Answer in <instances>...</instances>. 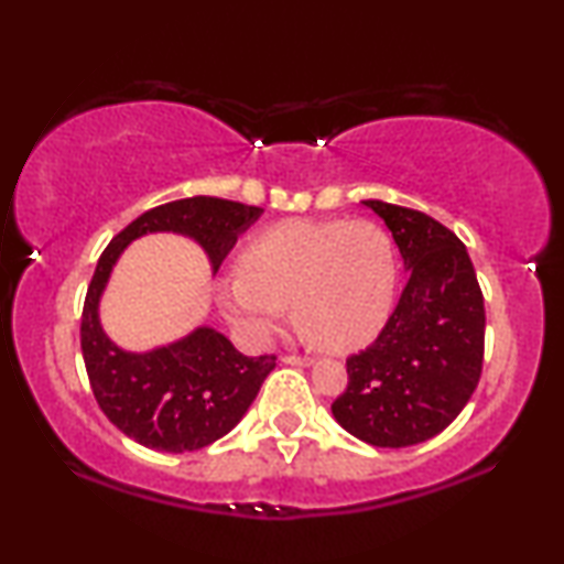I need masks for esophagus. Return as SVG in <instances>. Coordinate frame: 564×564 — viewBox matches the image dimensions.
<instances>
[{"mask_svg":"<svg viewBox=\"0 0 564 564\" xmlns=\"http://www.w3.org/2000/svg\"><path fill=\"white\" fill-rule=\"evenodd\" d=\"M282 361H284V365H292V367H311L313 365V359L295 357V354H292V357H282Z\"/></svg>","mask_w":564,"mask_h":564,"instance_id":"obj_1","label":"esophagus"}]
</instances>
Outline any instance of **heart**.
I'll return each instance as SVG.
<instances>
[{
    "mask_svg": "<svg viewBox=\"0 0 564 564\" xmlns=\"http://www.w3.org/2000/svg\"><path fill=\"white\" fill-rule=\"evenodd\" d=\"M236 272L215 297L238 334L261 341L290 303L305 341L328 354L375 341L398 290L395 246L372 220H282L243 246Z\"/></svg>",
    "mask_w": 564,
    "mask_h": 564,
    "instance_id": "1",
    "label": "heart"
}]
</instances>
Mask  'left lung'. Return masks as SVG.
Instances as JSON below:
<instances>
[{
	"instance_id": "left-lung-1",
	"label": "left lung",
	"mask_w": 564,
	"mask_h": 564,
	"mask_svg": "<svg viewBox=\"0 0 564 564\" xmlns=\"http://www.w3.org/2000/svg\"><path fill=\"white\" fill-rule=\"evenodd\" d=\"M390 228L408 284L372 346L346 359L349 388L330 405L338 426L372 446L429 442L480 382L485 307L457 236L429 215L365 199Z\"/></svg>"
}]
</instances>
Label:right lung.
Returning a JSON list of instances; mask_svg holds the SVG:
<instances>
[{
  "mask_svg": "<svg viewBox=\"0 0 564 564\" xmlns=\"http://www.w3.org/2000/svg\"><path fill=\"white\" fill-rule=\"evenodd\" d=\"M261 213V207L220 197L176 199L135 218L99 257L82 313L84 365L102 413L141 446L182 454L218 442L249 411L276 357H243L210 326L149 351L122 349L99 318L115 264L138 238L176 234L205 251L215 274Z\"/></svg>",
  "mask_w": 564,
  "mask_h": 564,
  "instance_id": "obj_1",
  "label": "right lung"
}]
</instances>
